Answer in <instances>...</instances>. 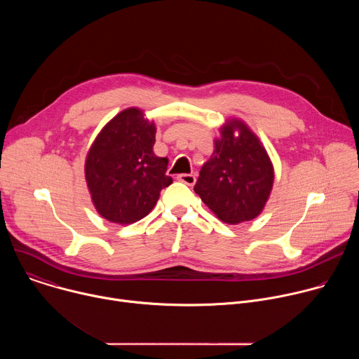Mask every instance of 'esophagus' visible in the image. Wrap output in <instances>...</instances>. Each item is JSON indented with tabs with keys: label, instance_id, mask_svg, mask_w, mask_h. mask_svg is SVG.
<instances>
[{
	"label": "esophagus",
	"instance_id": "esophagus-1",
	"mask_svg": "<svg viewBox=\"0 0 359 359\" xmlns=\"http://www.w3.org/2000/svg\"><path fill=\"white\" fill-rule=\"evenodd\" d=\"M177 179H179L182 183L187 184V186H193V184L196 183V176H194V175H186V173H183V175H179Z\"/></svg>",
	"mask_w": 359,
	"mask_h": 359
}]
</instances>
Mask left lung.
<instances>
[{"label":"left lung","instance_id":"1","mask_svg":"<svg viewBox=\"0 0 359 359\" xmlns=\"http://www.w3.org/2000/svg\"><path fill=\"white\" fill-rule=\"evenodd\" d=\"M273 182L274 169L262 142L245 123L231 119L220 129L194 191L222 222L237 224L263 212Z\"/></svg>","mask_w":359,"mask_h":359}]
</instances>
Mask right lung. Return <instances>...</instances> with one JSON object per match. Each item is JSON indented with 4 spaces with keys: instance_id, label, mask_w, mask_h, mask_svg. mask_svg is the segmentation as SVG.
<instances>
[{
    "instance_id": "obj_1",
    "label": "right lung",
    "mask_w": 359,
    "mask_h": 359,
    "mask_svg": "<svg viewBox=\"0 0 359 359\" xmlns=\"http://www.w3.org/2000/svg\"><path fill=\"white\" fill-rule=\"evenodd\" d=\"M156 126L137 108L118 114L92 143L85 177L97 213L118 224L135 223L150 213L162 189L172 184L166 176L168 158L153 153Z\"/></svg>"
}]
</instances>
